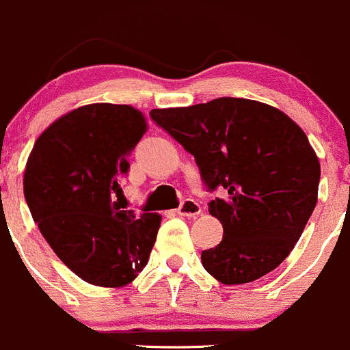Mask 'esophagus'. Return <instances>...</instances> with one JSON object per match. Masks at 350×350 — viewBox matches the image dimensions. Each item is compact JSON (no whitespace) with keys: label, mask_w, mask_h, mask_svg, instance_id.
Wrapping results in <instances>:
<instances>
[{"label":"esophagus","mask_w":350,"mask_h":350,"mask_svg":"<svg viewBox=\"0 0 350 350\" xmlns=\"http://www.w3.org/2000/svg\"><path fill=\"white\" fill-rule=\"evenodd\" d=\"M202 212V207L198 205L197 200L193 198H186V200L181 202V205L178 207V214L179 215H186V217H195Z\"/></svg>","instance_id":"34e87169"}]
</instances>
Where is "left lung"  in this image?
<instances>
[{
    "mask_svg": "<svg viewBox=\"0 0 350 350\" xmlns=\"http://www.w3.org/2000/svg\"><path fill=\"white\" fill-rule=\"evenodd\" d=\"M153 122L195 157L223 240L202 252L205 271L224 285L259 280L288 257L318 202L321 169L302 129L274 107L215 98L153 109Z\"/></svg>",
    "mask_w": 350,
    "mask_h": 350,
    "instance_id": "obj_1",
    "label": "left lung"
}]
</instances>
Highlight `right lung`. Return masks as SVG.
I'll return each instance as SVG.
<instances>
[{
	"instance_id": "1",
	"label": "right lung",
	"mask_w": 350,
	"mask_h": 350,
	"mask_svg": "<svg viewBox=\"0 0 350 350\" xmlns=\"http://www.w3.org/2000/svg\"><path fill=\"white\" fill-rule=\"evenodd\" d=\"M145 131L139 110L93 103L55 120L29 155L24 195L32 219L62 262L91 285L133 282L157 240L160 215H136L116 202Z\"/></svg>"
}]
</instances>
